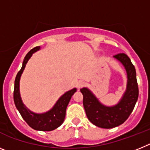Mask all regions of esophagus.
Returning <instances> with one entry per match:
<instances>
[{"label":"esophagus","instance_id":"esophagus-1","mask_svg":"<svg viewBox=\"0 0 150 150\" xmlns=\"http://www.w3.org/2000/svg\"><path fill=\"white\" fill-rule=\"evenodd\" d=\"M84 85H85V82L79 81L77 83V84H76V86H77L78 88H82V87H83Z\"/></svg>","mask_w":150,"mask_h":150}]
</instances>
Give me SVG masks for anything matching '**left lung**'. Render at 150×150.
Masks as SVG:
<instances>
[{
	"label": "left lung",
	"mask_w": 150,
	"mask_h": 150,
	"mask_svg": "<svg viewBox=\"0 0 150 150\" xmlns=\"http://www.w3.org/2000/svg\"><path fill=\"white\" fill-rule=\"evenodd\" d=\"M121 62L127 72V88L120 101L116 105L107 107L102 104L87 88L80 89L83 95V106L88 120L100 128H112L119 126L129 117L138 98L136 71L129 57L125 53L113 56Z\"/></svg>",
	"instance_id": "1"
}]
</instances>
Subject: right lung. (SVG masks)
I'll list each match as a JSON object with an SVG mask.
<instances>
[{
  "instance_id": "add662e5",
  "label": "right lung",
  "mask_w": 150,
  "mask_h": 150,
  "mask_svg": "<svg viewBox=\"0 0 150 150\" xmlns=\"http://www.w3.org/2000/svg\"><path fill=\"white\" fill-rule=\"evenodd\" d=\"M40 49V46H36L34 49L29 51L26 56L24 59L22 67L21 70L18 72L15 79L14 85V91H13V99L14 103L18 112H20L21 116L23 120L27 122L29 126L33 129L43 132H50L59 128L63 123L66 114V109L71 100V97L76 91V88H73L70 91L64 94L58 100L56 104L48 112L44 113H35L29 110L22 103L21 99L20 93H19V80L21 75L28 61L30 59L32 54L35 52L38 51Z\"/></svg>"
}]
</instances>
